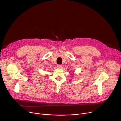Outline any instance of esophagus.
I'll list each match as a JSON object with an SVG mask.
<instances>
[{"instance_id": "esophagus-1", "label": "esophagus", "mask_w": 121, "mask_h": 121, "mask_svg": "<svg viewBox=\"0 0 121 121\" xmlns=\"http://www.w3.org/2000/svg\"><path fill=\"white\" fill-rule=\"evenodd\" d=\"M57 67H58V68H61L62 67V66L61 65H57Z\"/></svg>"}]
</instances>
